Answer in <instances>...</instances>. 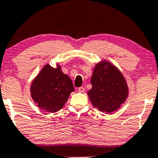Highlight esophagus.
I'll return each mask as SVG.
<instances>
[{"mask_svg":"<svg viewBox=\"0 0 158 158\" xmlns=\"http://www.w3.org/2000/svg\"><path fill=\"white\" fill-rule=\"evenodd\" d=\"M77 90H78V92L80 93H84V91H85V88H84V86H81V87H79L78 89H77Z\"/></svg>","mask_w":158,"mask_h":158,"instance_id":"1","label":"esophagus"}]
</instances>
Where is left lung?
<instances>
[{"mask_svg": "<svg viewBox=\"0 0 158 158\" xmlns=\"http://www.w3.org/2000/svg\"><path fill=\"white\" fill-rule=\"evenodd\" d=\"M92 89L87 94L93 106L102 111H116L126 100L128 88L123 75L110 63L103 61L96 66L91 78Z\"/></svg>", "mask_w": 158, "mask_h": 158, "instance_id": "left-lung-1", "label": "left lung"}]
</instances>
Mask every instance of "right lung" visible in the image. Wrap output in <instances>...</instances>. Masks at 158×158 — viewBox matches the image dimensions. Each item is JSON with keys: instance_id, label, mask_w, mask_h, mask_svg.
<instances>
[{"instance_id": "right-lung-1", "label": "right lung", "mask_w": 158, "mask_h": 158, "mask_svg": "<svg viewBox=\"0 0 158 158\" xmlns=\"http://www.w3.org/2000/svg\"><path fill=\"white\" fill-rule=\"evenodd\" d=\"M74 90L72 80L62 73L59 65L54 69L46 65L31 86V97L35 103L51 113L60 110Z\"/></svg>"}]
</instances>
